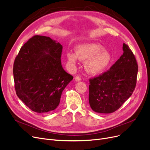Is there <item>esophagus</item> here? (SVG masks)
I'll return each instance as SVG.
<instances>
[{
	"label": "esophagus",
	"instance_id": "1",
	"mask_svg": "<svg viewBox=\"0 0 150 150\" xmlns=\"http://www.w3.org/2000/svg\"><path fill=\"white\" fill-rule=\"evenodd\" d=\"M75 80L76 81H77V82L80 81H81V78H80L79 76H75Z\"/></svg>",
	"mask_w": 150,
	"mask_h": 150
}]
</instances>
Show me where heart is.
Returning a JSON list of instances; mask_svg holds the SVG:
<instances>
[{
    "mask_svg": "<svg viewBox=\"0 0 150 150\" xmlns=\"http://www.w3.org/2000/svg\"><path fill=\"white\" fill-rule=\"evenodd\" d=\"M67 58L70 64L75 65L79 60L86 61L84 69L91 75H99L105 71L111 64L113 57L110 52L103 50L101 45L88 43L76 47L75 53L68 51Z\"/></svg>",
    "mask_w": 150,
    "mask_h": 150,
    "instance_id": "heart-1",
    "label": "heart"
}]
</instances>
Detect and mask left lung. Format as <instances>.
Instances as JSON below:
<instances>
[{"label":"left lung","instance_id":"obj_1","mask_svg":"<svg viewBox=\"0 0 150 150\" xmlns=\"http://www.w3.org/2000/svg\"><path fill=\"white\" fill-rule=\"evenodd\" d=\"M122 50L123 54L109 70L89 80V103L95 112L108 114L115 112L134 91L138 65L125 43Z\"/></svg>","mask_w":150,"mask_h":150}]
</instances>
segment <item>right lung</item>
Wrapping results in <instances>:
<instances>
[{
  "label": "right lung",
  "instance_id": "add662e5",
  "mask_svg": "<svg viewBox=\"0 0 150 150\" xmlns=\"http://www.w3.org/2000/svg\"><path fill=\"white\" fill-rule=\"evenodd\" d=\"M62 45L49 37L35 35L16 57L13 69L16 93L32 111H53L63 90L73 80L62 66Z\"/></svg>",
  "mask_w": 150,
  "mask_h": 150
}]
</instances>
